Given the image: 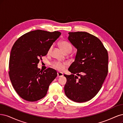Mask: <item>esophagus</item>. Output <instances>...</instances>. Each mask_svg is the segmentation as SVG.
I'll use <instances>...</instances> for the list:
<instances>
[{
    "label": "esophagus",
    "instance_id": "esophagus-1",
    "mask_svg": "<svg viewBox=\"0 0 123 123\" xmlns=\"http://www.w3.org/2000/svg\"><path fill=\"white\" fill-rule=\"evenodd\" d=\"M57 76L58 77H62L63 76V73H60V72H58L57 73Z\"/></svg>",
    "mask_w": 123,
    "mask_h": 123
}]
</instances>
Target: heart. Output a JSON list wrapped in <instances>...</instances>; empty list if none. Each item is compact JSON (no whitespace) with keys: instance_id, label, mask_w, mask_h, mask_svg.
<instances>
[{"instance_id":"b5f03b06","label":"heart","mask_w":123,"mask_h":123,"mask_svg":"<svg viewBox=\"0 0 123 123\" xmlns=\"http://www.w3.org/2000/svg\"><path fill=\"white\" fill-rule=\"evenodd\" d=\"M59 45H60L61 49L65 53H70L73 50V46L72 44L69 42L67 41H60L59 42ZM52 48L53 46L51 45L50 46L49 49V53L50 52L51 49H52ZM66 65H67L66 63H62L59 61H54L51 63V66H52L53 68L59 71H62L64 69Z\"/></svg>"}]
</instances>
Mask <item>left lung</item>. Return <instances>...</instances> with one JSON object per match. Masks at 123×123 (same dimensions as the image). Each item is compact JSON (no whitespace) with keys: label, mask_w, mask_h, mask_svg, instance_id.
I'll use <instances>...</instances> for the list:
<instances>
[{"label":"left lung","mask_w":123,"mask_h":123,"mask_svg":"<svg viewBox=\"0 0 123 123\" xmlns=\"http://www.w3.org/2000/svg\"><path fill=\"white\" fill-rule=\"evenodd\" d=\"M77 49L74 61L64 74V92L70 100L82 103L92 99L101 89L108 72V55L100 39L85 31L68 33Z\"/></svg>","instance_id":"1"}]
</instances>
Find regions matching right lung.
<instances>
[{
    "label": "right lung",
    "instance_id": "obj_1",
    "mask_svg": "<svg viewBox=\"0 0 123 123\" xmlns=\"http://www.w3.org/2000/svg\"><path fill=\"white\" fill-rule=\"evenodd\" d=\"M60 31L37 30L19 38L12 48L9 60V77L13 88L25 100L35 102L44 98L49 86L57 76L56 70L41 71L38 64L48 53Z\"/></svg>",
    "mask_w": 123,
    "mask_h": 123
}]
</instances>
